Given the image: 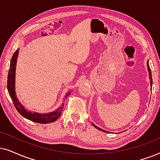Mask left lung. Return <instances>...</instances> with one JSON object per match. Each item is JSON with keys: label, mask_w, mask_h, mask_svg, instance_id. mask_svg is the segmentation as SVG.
I'll use <instances>...</instances> for the list:
<instances>
[{"label": "left lung", "mask_w": 160, "mask_h": 160, "mask_svg": "<svg viewBox=\"0 0 160 160\" xmlns=\"http://www.w3.org/2000/svg\"><path fill=\"white\" fill-rule=\"evenodd\" d=\"M147 67H148V73H149V79H150V82H151V88H152L153 81H152V71H151V69H150V67H149V65H148V61H147ZM151 90H152V89H151ZM92 125H93V127H95V128H97V129H99V130H101V131H102V132H108L107 131L104 130V129H100L99 127H97V126H96V125L93 124V123H92Z\"/></svg>", "instance_id": "8db88e82"}]
</instances>
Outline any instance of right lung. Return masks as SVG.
Segmentation results:
<instances>
[{
	"label": "right lung",
	"mask_w": 160,
	"mask_h": 160,
	"mask_svg": "<svg viewBox=\"0 0 160 160\" xmlns=\"http://www.w3.org/2000/svg\"><path fill=\"white\" fill-rule=\"evenodd\" d=\"M18 49L14 52L13 56L11 59L10 67L8 70V80H7V89L9 93L10 97L12 98V102H13L14 107L18 111L20 112L21 116H22L24 118L28 119V120L33 121V122L39 123H48L54 122L61 116V112H62L63 105L64 104H62L58 109L55 110V111L48 112V113H39V112H32L27 110L24 108L21 102L19 101L16 96L15 92V70H16V63L17 59L18 56ZM70 92H68L65 96V98L67 97V96L69 95Z\"/></svg>",
	"instance_id": "right-lung-1"
}]
</instances>
